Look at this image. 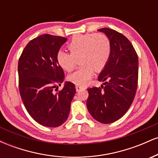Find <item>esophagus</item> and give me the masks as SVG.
Masks as SVG:
<instances>
[{"label": "esophagus", "mask_w": 158, "mask_h": 158, "mask_svg": "<svg viewBox=\"0 0 158 158\" xmlns=\"http://www.w3.org/2000/svg\"><path fill=\"white\" fill-rule=\"evenodd\" d=\"M76 89H77V91H80V90L85 89V88H84V87H82V86L77 85V86H76Z\"/></svg>", "instance_id": "1"}]
</instances>
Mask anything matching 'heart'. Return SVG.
<instances>
[{"label": "heart", "mask_w": 158, "mask_h": 158, "mask_svg": "<svg viewBox=\"0 0 158 158\" xmlns=\"http://www.w3.org/2000/svg\"><path fill=\"white\" fill-rule=\"evenodd\" d=\"M70 52L61 50L57 53V61L67 71L75 68L77 59L82 66L68 79L77 85L84 86L94 76V70L101 71L109 61L111 44L108 36L102 33L77 35L73 37L68 45Z\"/></svg>", "instance_id": "heart-1"}]
</instances>
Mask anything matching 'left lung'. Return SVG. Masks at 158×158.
<instances>
[{"label": "left lung", "instance_id": "1", "mask_svg": "<svg viewBox=\"0 0 158 158\" xmlns=\"http://www.w3.org/2000/svg\"><path fill=\"white\" fill-rule=\"evenodd\" d=\"M111 44L108 64L98 77L99 88H88L87 108L96 120L104 124L118 120L135 99L138 83V57L125 35L109 28H102Z\"/></svg>", "mask_w": 158, "mask_h": 158}]
</instances>
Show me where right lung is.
I'll return each mask as SVG.
<instances>
[{
	"instance_id": "obj_1",
	"label": "right lung",
	"mask_w": 158,
	"mask_h": 158,
	"mask_svg": "<svg viewBox=\"0 0 158 158\" xmlns=\"http://www.w3.org/2000/svg\"><path fill=\"white\" fill-rule=\"evenodd\" d=\"M66 38L44 34L25 47L19 58V92L23 105L34 120L43 126L56 128L68 119L76 94L75 85L65 82L57 93V85L64 79L57 53Z\"/></svg>"
}]
</instances>
